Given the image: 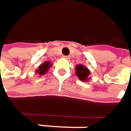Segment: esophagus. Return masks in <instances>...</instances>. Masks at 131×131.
I'll return each mask as SVG.
<instances>
[{
  "label": "esophagus",
  "instance_id": "esophagus-1",
  "mask_svg": "<svg viewBox=\"0 0 131 131\" xmlns=\"http://www.w3.org/2000/svg\"><path fill=\"white\" fill-rule=\"evenodd\" d=\"M64 58L69 60V59H70V56H64Z\"/></svg>",
  "mask_w": 131,
  "mask_h": 131
}]
</instances>
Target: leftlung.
I'll return each instance as SVG.
<instances>
[{"mask_svg":"<svg viewBox=\"0 0 131 131\" xmlns=\"http://www.w3.org/2000/svg\"><path fill=\"white\" fill-rule=\"evenodd\" d=\"M76 75L78 78L83 82H86L90 80L89 76L90 74V70L83 64H78L76 66Z\"/></svg>","mask_w":131,"mask_h":131,"instance_id":"1","label":"left lung"}]
</instances>
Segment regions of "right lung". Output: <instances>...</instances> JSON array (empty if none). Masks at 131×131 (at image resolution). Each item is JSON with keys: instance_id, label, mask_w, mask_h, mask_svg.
I'll return each instance as SVG.
<instances>
[{"instance_id": "right-lung-1", "label": "right lung", "mask_w": 131, "mask_h": 131, "mask_svg": "<svg viewBox=\"0 0 131 131\" xmlns=\"http://www.w3.org/2000/svg\"><path fill=\"white\" fill-rule=\"evenodd\" d=\"M52 66V64H51V62L49 61H45L43 64H41V65L39 67V68L36 70V73H37L39 75H44L45 74L48 69Z\"/></svg>"}]
</instances>
